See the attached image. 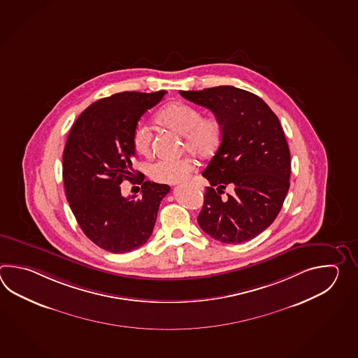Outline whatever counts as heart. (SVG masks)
<instances>
[{
	"label": "heart",
	"mask_w": 358,
	"mask_h": 358,
	"mask_svg": "<svg viewBox=\"0 0 358 358\" xmlns=\"http://www.w3.org/2000/svg\"><path fill=\"white\" fill-rule=\"evenodd\" d=\"M157 122L169 129L179 133L185 139V150L198 157H210L219 150L222 141V124L215 115H202L198 107L173 102L164 107L157 115ZM151 133L145 125H138L131 136L134 151L141 156L151 152ZM194 171L190 159L162 160L153 162L148 168V176L153 180L168 184L185 182Z\"/></svg>",
	"instance_id": "1"
}]
</instances>
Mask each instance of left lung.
Returning a JSON list of instances; mask_svg holds the SVG:
<instances>
[{
	"label": "left lung",
	"instance_id": "1",
	"mask_svg": "<svg viewBox=\"0 0 358 358\" xmlns=\"http://www.w3.org/2000/svg\"><path fill=\"white\" fill-rule=\"evenodd\" d=\"M180 94L222 124L220 147L202 173L210 187L198 225L222 243L247 242L273 224L289 189V147L280 122L259 96L231 85ZM229 183L235 193L221 200Z\"/></svg>",
	"mask_w": 358,
	"mask_h": 358
}]
</instances>
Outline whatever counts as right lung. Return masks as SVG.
Returning <instances> with one entry per match:
<instances>
[{
    "label": "right lung",
    "mask_w": 358,
    "mask_h": 358,
    "mask_svg": "<svg viewBox=\"0 0 358 358\" xmlns=\"http://www.w3.org/2000/svg\"><path fill=\"white\" fill-rule=\"evenodd\" d=\"M166 91L122 92L87 107L69 133L62 156L66 199L84 234L111 253L134 251L152 234L166 184L145 182L141 196L122 197V180H133V131Z\"/></svg>",
    "instance_id": "add662e5"
}]
</instances>
